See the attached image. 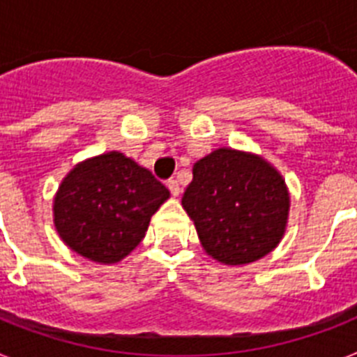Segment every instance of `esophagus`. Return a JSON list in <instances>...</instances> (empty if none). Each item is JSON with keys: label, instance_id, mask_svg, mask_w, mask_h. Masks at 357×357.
I'll list each match as a JSON object with an SVG mask.
<instances>
[{"label": "esophagus", "instance_id": "34e87169", "mask_svg": "<svg viewBox=\"0 0 357 357\" xmlns=\"http://www.w3.org/2000/svg\"><path fill=\"white\" fill-rule=\"evenodd\" d=\"M168 189L172 191L173 197H178V195H181V184H178V181H175V178H169Z\"/></svg>", "mask_w": 357, "mask_h": 357}]
</instances>
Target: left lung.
<instances>
[{
    "label": "left lung",
    "mask_w": 357,
    "mask_h": 357,
    "mask_svg": "<svg viewBox=\"0 0 357 357\" xmlns=\"http://www.w3.org/2000/svg\"><path fill=\"white\" fill-rule=\"evenodd\" d=\"M182 207L207 255L227 266H243L282 241L289 191L284 176L264 157L223 146L193 164Z\"/></svg>",
    "instance_id": "obj_1"
}]
</instances>
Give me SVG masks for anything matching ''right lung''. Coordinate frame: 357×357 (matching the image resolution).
I'll return each instance as SVG.
<instances>
[{"instance_id":"add662e5","label":"right lung","mask_w":357,"mask_h":357,"mask_svg":"<svg viewBox=\"0 0 357 357\" xmlns=\"http://www.w3.org/2000/svg\"><path fill=\"white\" fill-rule=\"evenodd\" d=\"M169 191L134 159L107 151L75 164L53 197V225L66 247L98 264L125 259Z\"/></svg>"}]
</instances>
